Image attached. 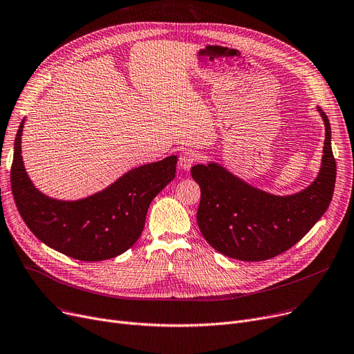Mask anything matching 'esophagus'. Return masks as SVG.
Returning <instances> with one entry per match:
<instances>
[{"label":"esophagus","mask_w":354,"mask_h":354,"mask_svg":"<svg viewBox=\"0 0 354 354\" xmlns=\"http://www.w3.org/2000/svg\"><path fill=\"white\" fill-rule=\"evenodd\" d=\"M198 156L192 151H185L179 156V167L182 171H189L192 165L196 162Z\"/></svg>","instance_id":"esophagus-1"}]
</instances>
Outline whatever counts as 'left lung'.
<instances>
[{
    "mask_svg": "<svg viewBox=\"0 0 354 354\" xmlns=\"http://www.w3.org/2000/svg\"><path fill=\"white\" fill-rule=\"evenodd\" d=\"M326 126L320 172L311 185L292 195H274L235 176L219 163L191 169L201 188L198 227L218 252L239 261H264L290 250L327 211L336 183L331 127Z\"/></svg>",
    "mask_w": 354,
    "mask_h": 354,
    "instance_id": "obj_1",
    "label": "left lung"
}]
</instances>
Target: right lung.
<instances>
[{"label": "right lung", "mask_w": 354, "mask_h": 354, "mask_svg": "<svg viewBox=\"0 0 354 354\" xmlns=\"http://www.w3.org/2000/svg\"><path fill=\"white\" fill-rule=\"evenodd\" d=\"M24 122L14 142L11 189L30 231L47 247L80 261H103L127 251L143 231L151 202L175 178L178 156L133 167L87 198L54 199L37 189L26 172Z\"/></svg>", "instance_id": "obj_1"}]
</instances>
